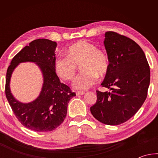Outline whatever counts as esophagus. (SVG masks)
I'll list each match as a JSON object with an SVG mask.
<instances>
[{
    "label": "esophagus",
    "mask_w": 158,
    "mask_h": 158,
    "mask_svg": "<svg viewBox=\"0 0 158 158\" xmlns=\"http://www.w3.org/2000/svg\"><path fill=\"white\" fill-rule=\"evenodd\" d=\"M84 93H85V92H84V91H77L76 95H84Z\"/></svg>",
    "instance_id": "esophagus-1"
}]
</instances>
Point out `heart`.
Wrapping results in <instances>:
<instances>
[{"instance_id":"heart-1","label":"heart","mask_w":158,"mask_h":158,"mask_svg":"<svg viewBox=\"0 0 158 158\" xmlns=\"http://www.w3.org/2000/svg\"><path fill=\"white\" fill-rule=\"evenodd\" d=\"M66 57L60 56L55 61L54 69L61 79L70 81L80 66V73L74 78L73 86L77 90H86L94 85L98 75H105L109 68L106 53L95 44L81 40L70 45L65 52Z\"/></svg>"}]
</instances>
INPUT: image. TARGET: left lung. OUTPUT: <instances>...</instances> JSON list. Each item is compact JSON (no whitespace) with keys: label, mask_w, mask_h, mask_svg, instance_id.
Wrapping results in <instances>:
<instances>
[{"label":"left lung","mask_w":158,"mask_h":158,"mask_svg":"<svg viewBox=\"0 0 158 158\" xmlns=\"http://www.w3.org/2000/svg\"><path fill=\"white\" fill-rule=\"evenodd\" d=\"M109 68L97 101L90 107L94 118L104 124L120 125L138 111L146 100L150 84V67L145 53L132 39L116 32L105 33L104 41Z\"/></svg>","instance_id":"8db88e82"}]
</instances>
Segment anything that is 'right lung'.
Returning <instances> with one entry per match:
<instances>
[{
    "mask_svg": "<svg viewBox=\"0 0 158 158\" xmlns=\"http://www.w3.org/2000/svg\"><path fill=\"white\" fill-rule=\"evenodd\" d=\"M57 44L47 39H37L29 43L12 58L5 81V95L19 121L26 128L36 132H49L58 127L65 118L68 102L76 96L70 88L60 83L55 72V50ZM23 62H35L44 75L41 94L29 103L17 101L10 91L9 81L14 69Z\"/></svg>",
    "mask_w": 158,
    "mask_h": 158,
    "instance_id": "1",
    "label": "right lung"
}]
</instances>
